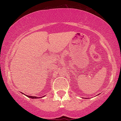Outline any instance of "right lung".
Returning a JSON list of instances; mask_svg holds the SVG:
<instances>
[{
  "label": "right lung",
  "instance_id": "obj_1",
  "mask_svg": "<svg viewBox=\"0 0 121 121\" xmlns=\"http://www.w3.org/2000/svg\"><path fill=\"white\" fill-rule=\"evenodd\" d=\"M27 97H29V98H32V99H34V98H39V97H35V96H30V95H27Z\"/></svg>",
  "mask_w": 121,
  "mask_h": 121
}]
</instances>
